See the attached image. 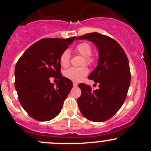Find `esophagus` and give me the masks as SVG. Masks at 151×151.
I'll list each match as a JSON object with an SVG mask.
<instances>
[{
  "mask_svg": "<svg viewBox=\"0 0 151 151\" xmlns=\"http://www.w3.org/2000/svg\"><path fill=\"white\" fill-rule=\"evenodd\" d=\"M73 86H74V87H77V86H78V84H77V83H75V82H74L73 83Z\"/></svg>",
  "mask_w": 151,
  "mask_h": 151,
  "instance_id": "1",
  "label": "esophagus"
}]
</instances>
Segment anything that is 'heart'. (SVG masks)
Returning <instances> with one entry per match:
<instances>
[{
    "label": "heart",
    "instance_id": "1",
    "mask_svg": "<svg viewBox=\"0 0 151 151\" xmlns=\"http://www.w3.org/2000/svg\"><path fill=\"white\" fill-rule=\"evenodd\" d=\"M76 52L84 57L83 64L87 65H91L94 62V58L91 56L92 53V47L88 42H81L76 47ZM70 52L69 50H66L60 55V62L62 67H67L70 62ZM87 67H71L65 72V75L67 78L74 81H79L83 77L88 74Z\"/></svg>",
    "mask_w": 151,
    "mask_h": 151
}]
</instances>
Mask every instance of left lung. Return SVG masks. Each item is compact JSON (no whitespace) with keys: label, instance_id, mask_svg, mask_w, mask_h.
Listing matches in <instances>:
<instances>
[{"label":"left lung","instance_id":"obj_1","mask_svg":"<svg viewBox=\"0 0 151 151\" xmlns=\"http://www.w3.org/2000/svg\"><path fill=\"white\" fill-rule=\"evenodd\" d=\"M76 40L91 41L99 51L98 65L88 78L98 83L99 88L91 90L90 86L79 84L78 106L87 119L103 122L115 115L127 96L131 82L129 60L120 45L106 35L91 32Z\"/></svg>","mask_w":151,"mask_h":151}]
</instances>
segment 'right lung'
<instances>
[{"instance_id": "1", "label": "right lung", "mask_w": 151, "mask_h": 151, "mask_svg": "<svg viewBox=\"0 0 151 151\" xmlns=\"http://www.w3.org/2000/svg\"><path fill=\"white\" fill-rule=\"evenodd\" d=\"M75 38H44L31 45L17 62L15 87L20 104L32 119L50 121L61 111L73 84L60 73V58ZM52 76L60 79L56 86L49 79Z\"/></svg>"}]
</instances>
